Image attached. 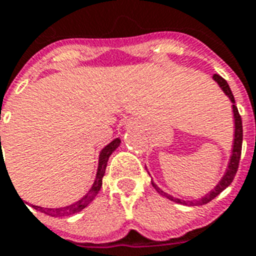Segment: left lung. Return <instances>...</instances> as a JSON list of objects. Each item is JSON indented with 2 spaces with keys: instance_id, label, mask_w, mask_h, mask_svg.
<instances>
[{
  "instance_id": "left-lung-1",
  "label": "left lung",
  "mask_w": 256,
  "mask_h": 256,
  "mask_svg": "<svg viewBox=\"0 0 256 256\" xmlns=\"http://www.w3.org/2000/svg\"><path fill=\"white\" fill-rule=\"evenodd\" d=\"M214 79L218 82V86L222 88V91H224L225 94L229 96V98H230L232 102L234 104V96H233V94H232V90H230V87H229V84L226 83V80H225L222 76H220L218 74H214ZM233 112H234V121H236L233 154H232L230 162H229V166H228L226 173H225V176L222 177V180L218 182V186H216V188H214V190L210 192V194L206 195L204 198H202V199H199V200H195V202H184V200H181V199H177V198L170 196V195L166 194V192H164V191L161 190V188H158V186H156V184L152 182V186L156 188V191H158V192H160L161 195H164L165 198H168L169 200L176 202V203H181V204H186V206H188V204L190 206H203V204H206V203H208V202H211L214 198L218 196L221 191L225 190V188H226L228 186L232 184V182H233L234 177H236V173H237V170H238V165H240V158H241V151H242V136H244V132H242L241 116H240V113H238V109L236 105H233Z\"/></svg>"
}]
</instances>
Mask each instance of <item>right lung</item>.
I'll use <instances>...</instances> for the list:
<instances>
[{
  "mask_svg": "<svg viewBox=\"0 0 256 256\" xmlns=\"http://www.w3.org/2000/svg\"><path fill=\"white\" fill-rule=\"evenodd\" d=\"M1 139V136H0ZM121 140L120 139H114L113 142H110L108 146L105 148H102V151L100 152V158H98V174H96V180L92 184V188H90L87 194L82 198L80 200H78L76 203L72 206H68V207H62V208H44V207H38V206H34L35 210L40 212H44V214H49L52 218H62V216H70L72 214H76L80 210L88 206V203L94 199V198L98 195V192L102 188V177L105 174V168H106V162H108L109 156L112 154V152L114 151L116 148L120 146Z\"/></svg>",
  "mask_w": 256,
  "mask_h": 256,
  "instance_id": "right-lung-1",
  "label": "right lung"
}]
</instances>
